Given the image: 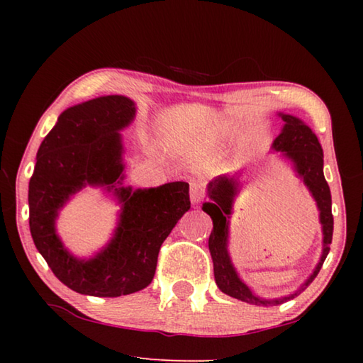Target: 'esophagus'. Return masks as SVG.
<instances>
[{
    "label": "esophagus",
    "mask_w": 363,
    "mask_h": 363,
    "mask_svg": "<svg viewBox=\"0 0 363 363\" xmlns=\"http://www.w3.org/2000/svg\"><path fill=\"white\" fill-rule=\"evenodd\" d=\"M205 196V184L200 181L190 182V201L192 205H199Z\"/></svg>",
    "instance_id": "34e87169"
}]
</instances>
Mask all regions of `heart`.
<instances>
[{
  "mask_svg": "<svg viewBox=\"0 0 363 363\" xmlns=\"http://www.w3.org/2000/svg\"><path fill=\"white\" fill-rule=\"evenodd\" d=\"M233 133V126H223V128H219V139L220 140H225L227 138L230 136V134Z\"/></svg>",
  "mask_w": 363,
  "mask_h": 363,
  "instance_id": "b5f03b06",
  "label": "heart"
}]
</instances>
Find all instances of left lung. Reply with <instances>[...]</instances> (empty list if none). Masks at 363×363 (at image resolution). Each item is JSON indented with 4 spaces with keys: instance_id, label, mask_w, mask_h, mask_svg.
<instances>
[{
    "instance_id": "8db88e82",
    "label": "left lung",
    "mask_w": 363,
    "mask_h": 363,
    "mask_svg": "<svg viewBox=\"0 0 363 363\" xmlns=\"http://www.w3.org/2000/svg\"><path fill=\"white\" fill-rule=\"evenodd\" d=\"M284 120V128L277 138L272 143V150L279 152L281 158L288 160L291 163L294 173L304 182V186L309 190L312 199L315 200L318 210V220L322 224V256L317 262L307 280L301 285L296 291L281 298H262L256 294L251 288L245 284L238 275L235 266L230 259L229 253V224L233 210V201L240 194L242 184L238 181V174L235 176H218L208 184V199L201 210L210 214L213 219V230L208 240L210 248L213 267H214V280L219 290L229 294V296L240 299L243 303L255 306H277L286 303L293 298H296L299 293H303L307 286L312 284V280L320 272L323 261L327 259L330 253V243L333 238V214H331V194L327 181L323 176V150L318 143L315 133L306 125L298 116L279 113Z\"/></svg>"
}]
</instances>
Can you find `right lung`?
<instances>
[{
    "mask_svg": "<svg viewBox=\"0 0 363 363\" xmlns=\"http://www.w3.org/2000/svg\"><path fill=\"white\" fill-rule=\"evenodd\" d=\"M136 116L126 96H101L69 107L43 140L28 184L30 232L54 275L70 290L116 298L144 290L155 275L158 251L184 213L189 184L125 186L121 133ZM84 186H99L121 205L113 238L91 258L70 254L60 240V210Z\"/></svg>",
    "mask_w": 363,
    "mask_h": 363,
    "instance_id": "obj_1",
    "label": "right lung"
}]
</instances>
